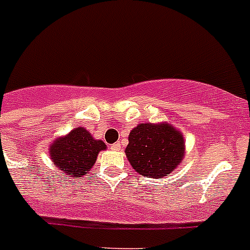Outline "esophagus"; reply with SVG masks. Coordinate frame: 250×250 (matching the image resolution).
<instances>
[{"instance_id": "34e87169", "label": "esophagus", "mask_w": 250, "mask_h": 250, "mask_svg": "<svg viewBox=\"0 0 250 250\" xmlns=\"http://www.w3.org/2000/svg\"><path fill=\"white\" fill-rule=\"evenodd\" d=\"M119 148H121V143H115L110 146V149H113V150H119Z\"/></svg>"}]
</instances>
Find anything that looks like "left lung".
<instances>
[{"label": "left lung", "instance_id": "8db88e82", "mask_svg": "<svg viewBox=\"0 0 250 250\" xmlns=\"http://www.w3.org/2000/svg\"><path fill=\"white\" fill-rule=\"evenodd\" d=\"M184 137L168 123H141L129 132L125 156L145 178H164L183 162Z\"/></svg>", "mask_w": 250, "mask_h": 250}]
</instances>
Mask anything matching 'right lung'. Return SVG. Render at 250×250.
<instances>
[{
	"mask_svg": "<svg viewBox=\"0 0 250 250\" xmlns=\"http://www.w3.org/2000/svg\"><path fill=\"white\" fill-rule=\"evenodd\" d=\"M102 140H96L83 127H76L66 136L58 137L49 146V154L64 176L82 178L92 168L98 153L105 150Z\"/></svg>",
	"mask_w": 250,
	"mask_h": 250,
	"instance_id": "right-lung-1",
	"label": "right lung"
}]
</instances>
